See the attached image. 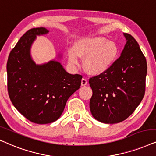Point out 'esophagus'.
<instances>
[{
    "mask_svg": "<svg viewBox=\"0 0 156 156\" xmlns=\"http://www.w3.org/2000/svg\"><path fill=\"white\" fill-rule=\"evenodd\" d=\"M87 83H88L87 79H86V78H83L81 80V86H86V85H87Z\"/></svg>",
    "mask_w": 156,
    "mask_h": 156,
    "instance_id": "34e87169",
    "label": "esophagus"
}]
</instances>
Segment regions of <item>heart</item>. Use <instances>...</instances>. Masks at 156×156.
I'll list each match as a JSON object with an SVG mask.
<instances>
[{
	"label": "heart",
	"instance_id": "b5f03b06",
	"mask_svg": "<svg viewBox=\"0 0 156 156\" xmlns=\"http://www.w3.org/2000/svg\"><path fill=\"white\" fill-rule=\"evenodd\" d=\"M119 47L113 41L102 37L82 39L76 48L68 50L69 61L78 65L80 58H85L84 66L90 74L98 75L106 71L114 63L119 55Z\"/></svg>",
	"mask_w": 156,
	"mask_h": 156
}]
</instances>
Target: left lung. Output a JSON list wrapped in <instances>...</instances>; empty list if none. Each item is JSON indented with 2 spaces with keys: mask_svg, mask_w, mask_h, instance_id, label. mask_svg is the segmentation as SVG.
Wrapping results in <instances>:
<instances>
[{
  "mask_svg": "<svg viewBox=\"0 0 156 156\" xmlns=\"http://www.w3.org/2000/svg\"><path fill=\"white\" fill-rule=\"evenodd\" d=\"M127 43L119 58L105 72L91 77L92 116L106 124L119 123L138 106L145 92L147 62L138 43L125 33Z\"/></svg>",
  "mask_w": 156,
  "mask_h": 156,
  "instance_id": "left-lung-1",
  "label": "left lung"
}]
</instances>
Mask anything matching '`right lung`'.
Returning <instances> with one entry per match:
<instances>
[{"instance_id":"right-lung-1","label":"right lung","mask_w":156,"mask_h":156,"mask_svg":"<svg viewBox=\"0 0 156 156\" xmlns=\"http://www.w3.org/2000/svg\"><path fill=\"white\" fill-rule=\"evenodd\" d=\"M48 31L44 27L27 31L10 52L6 66L13 106L29 121L42 125L59 119L82 79L81 75L69 74L55 60L38 66L31 60L30 47L36 36Z\"/></svg>"}]
</instances>
